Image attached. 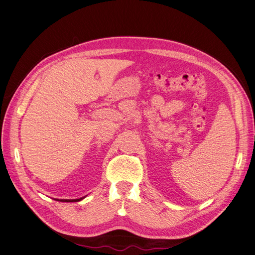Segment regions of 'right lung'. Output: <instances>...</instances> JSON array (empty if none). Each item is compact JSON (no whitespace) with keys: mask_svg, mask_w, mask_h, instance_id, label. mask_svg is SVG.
<instances>
[{"mask_svg":"<svg viewBox=\"0 0 255 255\" xmlns=\"http://www.w3.org/2000/svg\"><path fill=\"white\" fill-rule=\"evenodd\" d=\"M86 196V195H85ZM85 196H82V198H80V199H72V200H65V199H62V200H60V199H54L55 201H61V202H79V201H81V200H83Z\"/></svg>","mask_w":255,"mask_h":255,"instance_id":"1","label":"right lung"}]
</instances>
